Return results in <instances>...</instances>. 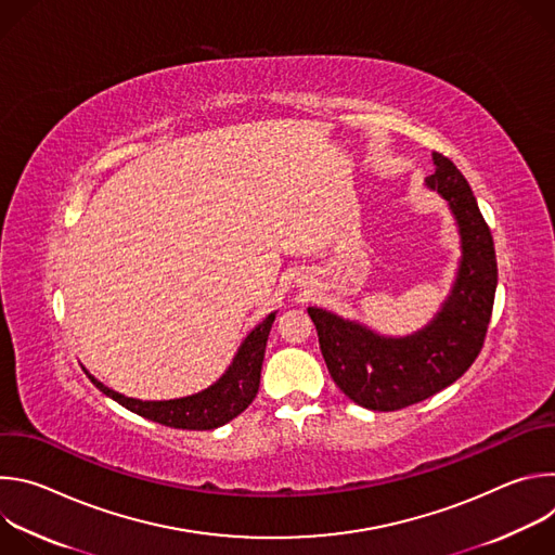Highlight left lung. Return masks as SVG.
I'll return each instance as SVG.
<instances>
[{"label": "left lung", "instance_id": "left-lung-1", "mask_svg": "<svg viewBox=\"0 0 555 555\" xmlns=\"http://www.w3.org/2000/svg\"><path fill=\"white\" fill-rule=\"evenodd\" d=\"M433 163L426 186L448 202L461 236L459 272L435 319L392 338L327 309H307L336 386L369 411H400L450 386L477 360L488 334L499 283L492 232L461 171L441 153Z\"/></svg>", "mask_w": 555, "mask_h": 555}]
</instances>
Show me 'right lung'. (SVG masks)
<instances>
[{
  "instance_id": "right-lung-1",
  "label": "right lung",
  "mask_w": 555,
  "mask_h": 555,
  "mask_svg": "<svg viewBox=\"0 0 555 555\" xmlns=\"http://www.w3.org/2000/svg\"><path fill=\"white\" fill-rule=\"evenodd\" d=\"M276 319V311L268 313V319L259 323L242 343L240 351H236L232 364L228 371L208 388L189 395V398L180 400H165V402H142L135 398H125L122 392H116L107 388L103 382H99L94 375L88 377L101 388L107 398L125 406L127 411L157 422L169 428H182V430H212L236 415H242L253 400L257 398L259 379H261V364L266 356L268 336L272 330V323Z\"/></svg>"
}]
</instances>
